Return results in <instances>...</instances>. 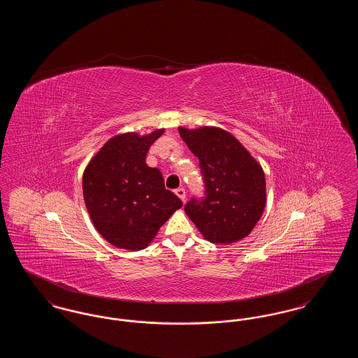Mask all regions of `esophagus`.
Wrapping results in <instances>:
<instances>
[{"mask_svg": "<svg viewBox=\"0 0 358 358\" xmlns=\"http://www.w3.org/2000/svg\"><path fill=\"white\" fill-rule=\"evenodd\" d=\"M174 193L182 200V201H185V199H187V192H185V189L184 187H178V189H176L174 190Z\"/></svg>", "mask_w": 358, "mask_h": 358, "instance_id": "esophagus-1", "label": "esophagus"}]
</instances>
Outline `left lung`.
Listing matches in <instances>:
<instances>
[{
	"label": "left lung",
	"instance_id": "1",
	"mask_svg": "<svg viewBox=\"0 0 358 358\" xmlns=\"http://www.w3.org/2000/svg\"><path fill=\"white\" fill-rule=\"evenodd\" d=\"M200 164L204 196L184 206L206 240L228 244L245 238L266 205V180L260 165L234 136L216 127L178 129Z\"/></svg>",
	"mask_w": 358,
	"mask_h": 358
}]
</instances>
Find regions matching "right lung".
<instances>
[{"mask_svg":"<svg viewBox=\"0 0 358 358\" xmlns=\"http://www.w3.org/2000/svg\"><path fill=\"white\" fill-rule=\"evenodd\" d=\"M164 134L127 133L111 138L83 174L85 206L98 232L108 243L130 251L143 250L182 201L165 189L161 171L145 162Z\"/></svg>","mask_w":358,"mask_h":358,"instance_id":"add662e5","label":"right lung"}]
</instances>
